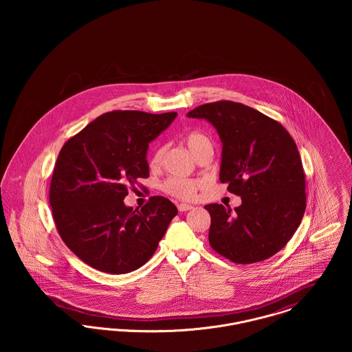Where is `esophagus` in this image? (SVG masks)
I'll return each mask as SVG.
<instances>
[{"label":"esophagus","mask_w":352,"mask_h":352,"mask_svg":"<svg viewBox=\"0 0 352 352\" xmlns=\"http://www.w3.org/2000/svg\"><path fill=\"white\" fill-rule=\"evenodd\" d=\"M192 208V206H190V204H178V210L181 211V212H184V211H188V210H191Z\"/></svg>","instance_id":"1"}]
</instances>
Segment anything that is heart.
Here are the masks:
<instances>
[{
	"mask_svg": "<svg viewBox=\"0 0 352 352\" xmlns=\"http://www.w3.org/2000/svg\"><path fill=\"white\" fill-rule=\"evenodd\" d=\"M184 142L190 151L197 157V160L204 151H212L211 140L206 134L198 131H192L186 134ZM165 153H166V148L164 145L158 146L154 151L149 161L151 168L157 170L162 166ZM201 187V182L199 181L187 179V178H168L166 181H164V184H161V188L165 194L179 201H192L197 197V192Z\"/></svg>",
	"mask_w": 352,
	"mask_h": 352,
	"instance_id": "b5f03b06",
	"label": "heart"
}]
</instances>
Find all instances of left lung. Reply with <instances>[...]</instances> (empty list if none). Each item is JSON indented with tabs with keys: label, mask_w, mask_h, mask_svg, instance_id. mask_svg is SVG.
Returning a JSON list of instances; mask_svg holds the SVG:
<instances>
[{
	"label": "left lung",
	"mask_w": 352,
	"mask_h": 352,
	"mask_svg": "<svg viewBox=\"0 0 352 352\" xmlns=\"http://www.w3.org/2000/svg\"><path fill=\"white\" fill-rule=\"evenodd\" d=\"M187 118H206L223 142L220 182L241 197L231 208L212 203L208 241L236 264H253L281 251L306 210V179L297 145L284 126L241 102L215 101Z\"/></svg>",
	"instance_id": "obj_1"
}]
</instances>
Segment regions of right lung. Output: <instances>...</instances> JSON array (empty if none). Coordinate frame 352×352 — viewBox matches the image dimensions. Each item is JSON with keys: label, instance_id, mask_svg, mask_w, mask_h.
<instances>
[{"label": "right lung", "instance_id": "add662e5", "mask_svg": "<svg viewBox=\"0 0 352 352\" xmlns=\"http://www.w3.org/2000/svg\"><path fill=\"white\" fill-rule=\"evenodd\" d=\"M175 116L107 112L59 151L49 195L52 219L65 244L89 267L111 274L142 267L178 214L168 198L158 195L141 210L122 201L140 178L149 177V142Z\"/></svg>", "mask_w": 352, "mask_h": 352}]
</instances>
